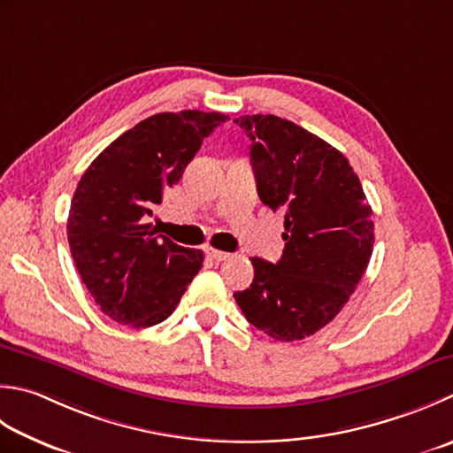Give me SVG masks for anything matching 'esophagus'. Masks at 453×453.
<instances>
[{
    "mask_svg": "<svg viewBox=\"0 0 453 453\" xmlns=\"http://www.w3.org/2000/svg\"><path fill=\"white\" fill-rule=\"evenodd\" d=\"M206 253H208V257H210V259H214V261H226V259H229V257H232V255H229V253H226V251H218V250H211V247H210V250H206Z\"/></svg>",
    "mask_w": 453,
    "mask_h": 453,
    "instance_id": "esophagus-1",
    "label": "esophagus"
}]
</instances>
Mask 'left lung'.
I'll return each instance as SVG.
<instances>
[{"instance_id":"8db88e82","label":"left lung","mask_w":453,"mask_h":453,"mask_svg":"<svg viewBox=\"0 0 453 453\" xmlns=\"http://www.w3.org/2000/svg\"><path fill=\"white\" fill-rule=\"evenodd\" d=\"M259 198L285 211L277 263L251 257L255 277L234 298L247 322L279 342L322 330L348 303L373 253L375 227L359 176L338 149L277 115H242Z\"/></svg>"}]
</instances>
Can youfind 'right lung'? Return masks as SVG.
Wrapping results in <instances>:
<instances>
[{
	"label": "right lung",
	"instance_id": "right-lung-1",
	"mask_svg": "<svg viewBox=\"0 0 453 453\" xmlns=\"http://www.w3.org/2000/svg\"><path fill=\"white\" fill-rule=\"evenodd\" d=\"M226 119L198 110L150 115L105 147L80 179L66 224L70 253L113 322L149 327L166 320L202 269L200 250L155 235L145 219Z\"/></svg>",
	"mask_w": 453,
	"mask_h": 453
}]
</instances>
